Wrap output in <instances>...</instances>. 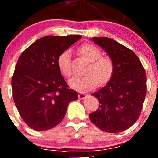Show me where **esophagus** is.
Listing matches in <instances>:
<instances>
[{"label":"esophagus","instance_id":"obj_1","mask_svg":"<svg viewBox=\"0 0 158 158\" xmlns=\"http://www.w3.org/2000/svg\"><path fill=\"white\" fill-rule=\"evenodd\" d=\"M85 97H86V94H85V93H79V99H84Z\"/></svg>","mask_w":158,"mask_h":158}]
</instances>
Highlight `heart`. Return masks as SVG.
I'll return each mask as SVG.
<instances>
[{"label":"heart","mask_w":158,"mask_h":158,"mask_svg":"<svg viewBox=\"0 0 158 158\" xmlns=\"http://www.w3.org/2000/svg\"><path fill=\"white\" fill-rule=\"evenodd\" d=\"M79 52L90 61V64L83 77H76L69 81L71 88L78 90H88L104 84L111 77L114 70V63L109 56H101L100 50L91 44H84L79 48ZM57 64L61 73L65 77L71 75L70 51L67 50L58 57Z\"/></svg>","instance_id":"1"}]
</instances>
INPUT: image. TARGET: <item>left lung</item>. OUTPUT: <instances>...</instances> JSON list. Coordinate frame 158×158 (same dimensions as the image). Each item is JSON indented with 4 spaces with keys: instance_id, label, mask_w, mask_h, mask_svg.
Masks as SVG:
<instances>
[{
    "instance_id": "obj_1",
    "label": "left lung",
    "mask_w": 158,
    "mask_h": 158,
    "mask_svg": "<svg viewBox=\"0 0 158 158\" xmlns=\"http://www.w3.org/2000/svg\"><path fill=\"white\" fill-rule=\"evenodd\" d=\"M114 63L110 79L91 95L99 100L97 110L89 114L96 126L109 133L129 128L137 120L146 94V76L140 61L130 49L108 38H92Z\"/></svg>"
}]
</instances>
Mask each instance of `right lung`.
Here are the masks:
<instances>
[{
	"label": "right lung",
	"instance_id": "right-lung-1",
	"mask_svg": "<svg viewBox=\"0 0 158 158\" xmlns=\"http://www.w3.org/2000/svg\"><path fill=\"white\" fill-rule=\"evenodd\" d=\"M81 35L44 36L20 56L12 79V97L23 120L35 131L60 123L78 93L70 89L57 64L59 55Z\"/></svg>",
	"mask_w": 158,
	"mask_h": 158
}]
</instances>
